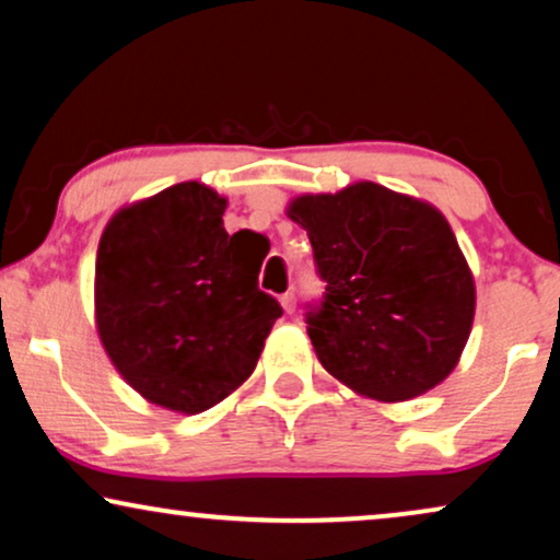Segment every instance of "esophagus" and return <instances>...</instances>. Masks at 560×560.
<instances>
[{"instance_id": "esophagus-1", "label": "esophagus", "mask_w": 560, "mask_h": 560, "mask_svg": "<svg viewBox=\"0 0 560 560\" xmlns=\"http://www.w3.org/2000/svg\"><path fill=\"white\" fill-rule=\"evenodd\" d=\"M280 303H282V308H285V313H293L295 311V293H293V290L282 293L280 295Z\"/></svg>"}]
</instances>
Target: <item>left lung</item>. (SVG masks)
<instances>
[{"label": "left lung", "mask_w": 560, "mask_h": 560, "mask_svg": "<svg viewBox=\"0 0 560 560\" xmlns=\"http://www.w3.org/2000/svg\"><path fill=\"white\" fill-rule=\"evenodd\" d=\"M320 301L305 328L320 364L357 393L408 400L454 370L474 320V280L448 221L377 183L301 196Z\"/></svg>", "instance_id": "8db88e82"}]
</instances>
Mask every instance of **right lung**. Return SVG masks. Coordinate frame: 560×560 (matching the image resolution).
<instances>
[{"mask_svg": "<svg viewBox=\"0 0 560 560\" xmlns=\"http://www.w3.org/2000/svg\"><path fill=\"white\" fill-rule=\"evenodd\" d=\"M226 201L188 180L121 209L96 255V326L137 393L203 412L255 370L280 303L259 290L262 259L224 229ZM255 234V232H252Z\"/></svg>", "mask_w": 560, "mask_h": 560, "instance_id": "1", "label": "right lung"}]
</instances>
